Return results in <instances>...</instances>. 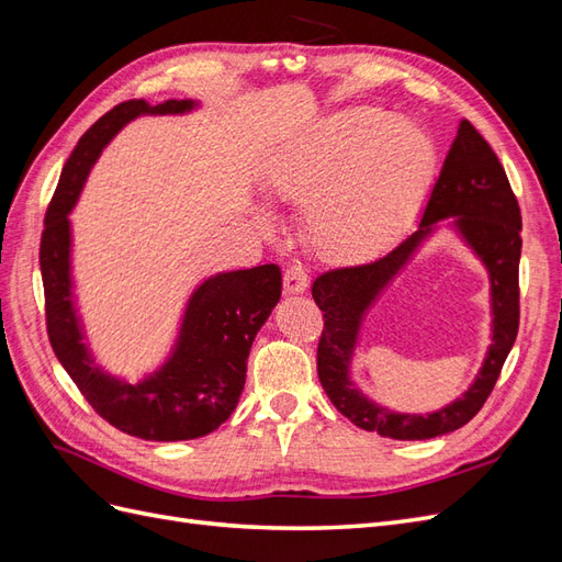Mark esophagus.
Wrapping results in <instances>:
<instances>
[{"mask_svg": "<svg viewBox=\"0 0 562 562\" xmlns=\"http://www.w3.org/2000/svg\"><path fill=\"white\" fill-rule=\"evenodd\" d=\"M307 285H310V277H307V269H304L302 265H291L285 269L283 288L288 295H300L307 291Z\"/></svg>", "mask_w": 562, "mask_h": 562, "instance_id": "1", "label": "esophagus"}]
</instances>
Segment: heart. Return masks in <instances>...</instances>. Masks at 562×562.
<instances>
[{
    "instance_id": "heart-1",
    "label": "heart",
    "mask_w": 562,
    "mask_h": 562,
    "mask_svg": "<svg viewBox=\"0 0 562 562\" xmlns=\"http://www.w3.org/2000/svg\"><path fill=\"white\" fill-rule=\"evenodd\" d=\"M436 168L434 140L384 110L328 114L269 168L281 199L304 206V232L326 258L356 260L411 223Z\"/></svg>"
}]
</instances>
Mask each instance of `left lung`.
<instances>
[{
	"label": "left lung",
	"mask_w": 562,
	"mask_h": 562,
	"mask_svg": "<svg viewBox=\"0 0 562 562\" xmlns=\"http://www.w3.org/2000/svg\"><path fill=\"white\" fill-rule=\"evenodd\" d=\"M440 228L454 231L479 257L491 279L493 342L476 380L452 404L427 416L389 412L352 382V359L362 321L418 248ZM520 209L497 155L467 119L434 184L417 232L382 258L339 267L316 277L312 297L323 312L318 380L330 403L359 429L396 440H427L450 434L481 411L518 335Z\"/></svg>",
	"instance_id": "1"
}]
</instances>
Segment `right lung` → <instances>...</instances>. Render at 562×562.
I'll return each instance as SVG.
<instances>
[{
	"label": "right lung",
	"mask_w": 562,
	"mask_h": 562,
	"mask_svg": "<svg viewBox=\"0 0 562 562\" xmlns=\"http://www.w3.org/2000/svg\"><path fill=\"white\" fill-rule=\"evenodd\" d=\"M194 110L199 103L190 98L161 105L128 100L100 116L63 168L40 248L46 328L60 366L112 427L159 443L201 438L229 419L246 384L252 339L281 297V269L262 265L203 279L184 302L166 359L138 382H128L100 366L87 342L72 277L70 213L103 149L133 119Z\"/></svg>",
	"instance_id": "obj_1"
}]
</instances>
